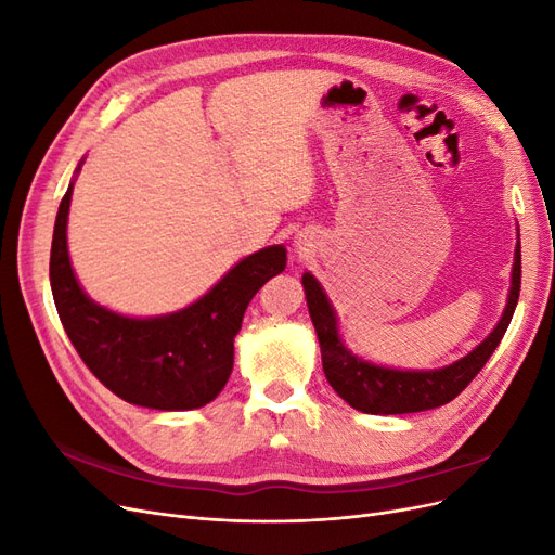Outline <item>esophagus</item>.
<instances>
[{
  "label": "esophagus",
  "mask_w": 555,
  "mask_h": 555,
  "mask_svg": "<svg viewBox=\"0 0 555 555\" xmlns=\"http://www.w3.org/2000/svg\"><path fill=\"white\" fill-rule=\"evenodd\" d=\"M294 247H296L298 255H304V251H306L310 245L306 243V238H296V241H294Z\"/></svg>",
  "instance_id": "34e87169"
}]
</instances>
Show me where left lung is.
<instances>
[{
  "instance_id": "8db88e82",
  "label": "left lung",
  "mask_w": 555,
  "mask_h": 555,
  "mask_svg": "<svg viewBox=\"0 0 555 555\" xmlns=\"http://www.w3.org/2000/svg\"><path fill=\"white\" fill-rule=\"evenodd\" d=\"M304 289L310 319L317 331L319 347H322V365L333 391L338 393L347 405L365 414H408L424 412L451 402L465 386L477 377L483 363L491 359L495 347L505 335L520 292V238H516L512 284L507 294V306L502 310L500 322L486 338L459 361H453L433 371H400V367H386L373 361H365L354 351L347 349L340 328L338 314H335L322 284L312 275L304 273Z\"/></svg>"
}]
</instances>
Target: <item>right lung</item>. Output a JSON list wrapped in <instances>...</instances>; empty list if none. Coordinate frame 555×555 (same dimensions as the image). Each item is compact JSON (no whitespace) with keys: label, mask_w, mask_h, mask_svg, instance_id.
Returning <instances> with one entry per match:
<instances>
[{"label":"right lung","mask_w":555,"mask_h":555,"mask_svg":"<svg viewBox=\"0 0 555 555\" xmlns=\"http://www.w3.org/2000/svg\"><path fill=\"white\" fill-rule=\"evenodd\" d=\"M82 162L78 164L76 176ZM74 176V180H76ZM74 180L66 190L50 247V287L62 326L80 359L115 396L150 410L184 412L208 405L233 367V338L247 304L287 266L284 245L263 247L188 308L157 317L113 312L82 292L66 245Z\"/></svg>","instance_id":"add662e5"}]
</instances>
